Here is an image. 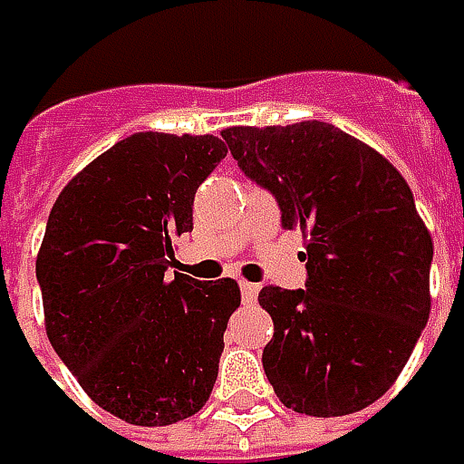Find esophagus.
Listing matches in <instances>:
<instances>
[{
	"label": "esophagus",
	"mask_w": 464,
	"mask_h": 464,
	"mask_svg": "<svg viewBox=\"0 0 464 464\" xmlns=\"http://www.w3.org/2000/svg\"><path fill=\"white\" fill-rule=\"evenodd\" d=\"M240 295L245 304H256V299H258V284H247V281H242Z\"/></svg>",
	"instance_id": "obj_1"
}]
</instances>
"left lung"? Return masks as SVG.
<instances>
[{"label":"left lung","instance_id":"obj_1","mask_svg":"<svg viewBox=\"0 0 464 464\" xmlns=\"http://www.w3.org/2000/svg\"><path fill=\"white\" fill-rule=\"evenodd\" d=\"M284 229L307 237L304 289L263 286V369L286 408L348 416L382 398L426 328L434 242L402 175L346 131L302 121L222 131Z\"/></svg>","mask_w":464,"mask_h":464}]
</instances>
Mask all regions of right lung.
Returning a JSON list of instances; mask_svg holds the SVG:
<instances>
[{"label": "right lung", "instance_id": "right-lung-1", "mask_svg": "<svg viewBox=\"0 0 464 464\" xmlns=\"http://www.w3.org/2000/svg\"><path fill=\"white\" fill-rule=\"evenodd\" d=\"M227 157L217 136L134 134L69 180L35 260L53 351L102 411L168 426L208 401L232 278L168 276L172 240L193 229V196Z\"/></svg>", "mask_w": 464, "mask_h": 464}]
</instances>
